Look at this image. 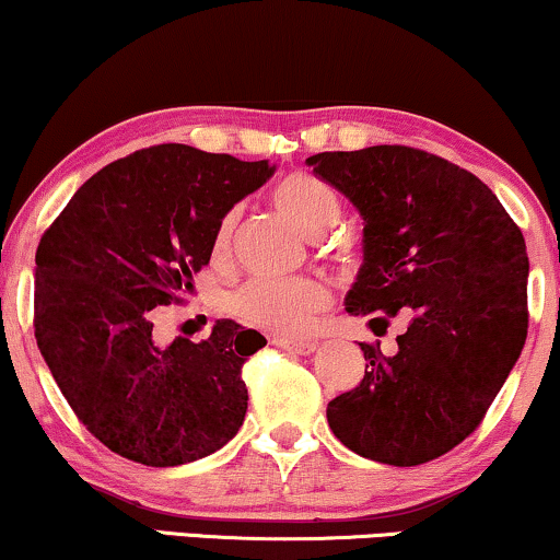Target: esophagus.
<instances>
[{
  "instance_id": "1",
  "label": "esophagus",
  "mask_w": 560,
  "mask_h": 560,
  "mask_svg": "<svg viewBox=\"0 0 560 560\" xmlns=\"http://www.w3.org/2000/svg\"><path fill=\"white\" fill-rule=\"evenodd\" d=\"M275 345L295 355H312L316 350L314 340H288V337H275Z\"/></svg>"
}]
</instances>
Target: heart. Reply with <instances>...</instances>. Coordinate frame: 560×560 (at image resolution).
<instances>
[{
  "mask_svg": "<svg viewBox=\"0 0 560 560\" xmlns=\"http://www.w3.org/2000/svg\"><path fill=\"white\" fill-rule=\"evenodd\" d=\"M272 202L303 236H319L340 218V199L322 178L291 174L275 186ZM233 231V215L220 220L215 252H225ZM329 291L316 278H254L228 295V312L254 327L275 335L306 332L314 314L327 306Z\"/></svg>",
  "mask_w": 560,
  "mask_h": 560,
  "instance_id": "obj_1",
  "label": "heart"
}]
</instances>
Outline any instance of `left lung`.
Listing matches in <instances>:
<instances>
[{
    "label": "left lung",
    "instance_id": "8db88e82",
    "mask_svg": "<svg viewBox=\"0 0 560 560\" xmlns=\"http://www.w3.org/2000/svg\"><path fill=\"white\" fill-rule=\"evenodd\" d=\"M363 218V265L345 312L386 332L397 353L361 342L365 374L327 405L350 452L395 467L462 444L527 340L529 259L520 225L470 171L405 144L306 158Z\"/></svg>",
    "mask_w": 560,
    "mask_h": 560
}]
</instances>
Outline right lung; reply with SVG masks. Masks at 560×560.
Masks as SVG:
<instances>
[{
    "mask_svg": "<svg viewBox=\"0 0 560 560\" xmlns=\"http://www.w3.org/2000/svg\"><path fill=\"white\" fill-rule=\"evenodd\" d=\"M275 165L155 144L108 163L40 236L33 327L80 423L148 467L218 452L244 425L241 369L265 348L257 329L218 319L207 340L153 335L155 306L195 291L220 220Z\"/></svg>",
    "mask_w": 560,
    "mask_h": 560,
    "instance_id": "right-lung-1",
    "label": "right lung"
}]
</instances>
